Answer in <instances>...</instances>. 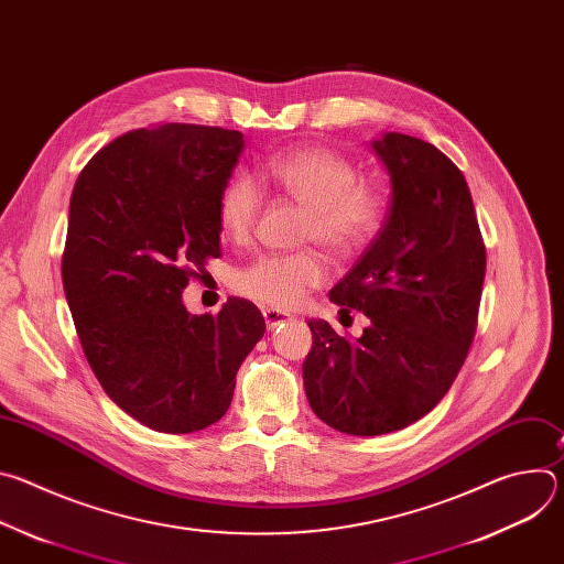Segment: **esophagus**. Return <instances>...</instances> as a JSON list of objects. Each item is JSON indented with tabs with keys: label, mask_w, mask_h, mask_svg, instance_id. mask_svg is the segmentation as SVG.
<instances>
[{
	"label": "esophagus",
	"mask_w": 564,
	"mask_h": 564,
	"mask_svg": "<svg viewBox=\"0 0 564 564\" xmlns=\"http://www.w3.org/2000/svg\"><path fill=\"white\" fill-rule=\"evenodd\" d=\"M263 316H265V326H268V330H276L279 326H283V324H288V321H292L294 316L292 314H288V312H281V310H263Z\"/></svg>",
	"instance_id": "obj_1"
}]
</instances>
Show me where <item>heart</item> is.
<instances>
[{
  "instance_id": "heart-1",
  "label": "heart",
  "mask_w": 564,
  "mask_h": 564,
  "mask_svg": "<svg viewBox=\"0 0 564 564\" xmlns=\"http://www.w3.org/2000/svg\"><path fill=\"white\" fill-rule=\"evenodd\" d=\"M265 176L294 205L305 209L301 236L333 254L359 250L377 231L386 200L377 185L359 181V170L339 151L310 147L272 158ZM261 212V192L248 174H236L218 196V223L231 240H246ZM328 279L326 261L314 252L272 254L238 276L246 296L279 310L299 307L307 292Z\"/></svg>"
}]
</instances>
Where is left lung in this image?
I'll list each match as a JSON object with an SVG mask.
<instances>
[{
  "label": "left lung",
  "instance_id": "left-lung-1",
  "mask_svg": "<svg viewBox=\"0 0 564 564\" xmlns=\"http://www.w3.org/2000/svg\"><path fill=\"white\" fill-rule=\"evenodd\" d=\"M390 176V209L357 265L330 290L370 326L341 337L312 318L303 386L314 415L348 435H386L431 413L455 381L477 326L487 250L453 160L431 142H370Z\"/></svg>",
  "mask_w": 564,
  "mask_h": 564
}]
</instances>
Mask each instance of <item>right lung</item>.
<instances>
[{
	"instance_id": "obj_1",
	"label": "right lung",
	"mask_w": 564,
	"mask_h": 564,
	"mask_svg": "<svg viewBox=\"0 0 564 564\" xmlns=\"http://www.w3.org/2000/svg\"><path fill=\"white\" fill-rule=\"evenodd\" d=\"M240 131L170 122L102 147L68 205L62 283L85 357L105 392L140 424L203 431L229 409L236 372L265 333L246 299L192 314L194 268L220 257L218 196Z\"/></svg>"
}]
</instances>
